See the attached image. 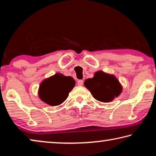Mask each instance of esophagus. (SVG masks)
<instances>
[{
  "instance_id": "obj_1",
  "label": "esophagus",
  "mask_w": 156,
  "mask_h": 156,
  "mask_svg": "<svg viewBox=\"0 0 156 156\" xmlns=\"http://www.w3.org/2000/svg\"><path fill=\"white\" fill-rule=\"evenodd\" d=\"M77 84L78 86H83V80H79L77 82Z\"/></svg>"
}]
</instances>
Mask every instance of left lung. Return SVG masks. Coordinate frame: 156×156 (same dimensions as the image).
Returning a JSON list of instances; mask_svg holds the SVG:
<instances>
[{
	"instance_id": "1",
	"label": "left lung",
	"mask_w": 156,
	"mask_h": 156,
	"mask_svg": "<svg viewBox=\"0 0 156 156\" xmlns=\"http://www.w3.org/2000/svg\"><path fill=\"white\" fill-rule=\"evenodd\" d=\"M84 85L95 99L102 102L112 101L122 91V86L115 76L103 71L96 72L93 78L87 79Z\"/></svg>"
}]
</instances>
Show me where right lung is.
Here are the masks:
<instances>
[{
  "mask_svg": "<svg viewBox=\"0 0 156 156\" xmlns=\"http://www.w3.org/2000/svg\"><path fill=\"white\" fill-rule=\"evenodd\" d=\"M75 84L76 81L71 76H65L60 73H55L41 83L38 96L46 104L58 106L67 98Z\"/></svg>",
  "mask_w": 156,
  "mask_h": 156,
  "instance_id": "add662e5",
  "label": "right lung"
}]
</instances>
